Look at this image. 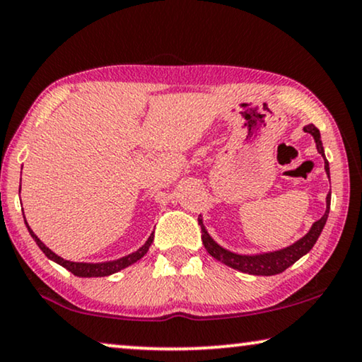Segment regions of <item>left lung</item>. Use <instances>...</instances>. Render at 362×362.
Returning <instances> with one entry per match:
<instances>
[{
  "mask_svg": "<svg viewBox=\"0 0 362 362\" xmlns=\"http://www.w3.org/2000/svg\"><path fill=\"white\" fill-rule=\"evenodd\" d=\"M303 130L310 135H313L318 153H320L325 158L323 145L320 140V130H318L313 124L305 125ZM325 171H327V175L329 177V166H328L327 158H325ZM329 201H332V192L327 196V211H325L323 217L320 220H317V222L312 225V228L308 230V233L305 235V237H302L298 242H296L291 246H287V248H284V250L272 251V253H264V255H253V256L232 253V251L225 250V248H222V246L214 242V240L211 238V235L207 233V230L204 228L202 220H199V223H201V228H202V237H201L202 243H204V246H206V250L209 251V255L214 256V258L218 261H222L223 264L230 266V268L238 269L242 272H248V274H255V276L279 274V272L286 271L289 266L294 264L298 258H302L303 255H307L308 251L313 248V245H315L318 237H320L325 223H327L328 212H329Z\"/></svg>",
  "mask_w": 362,
  "mask_h": 362,
  "instance_id": "1",
  "label": "left lung"
}]
</instances>
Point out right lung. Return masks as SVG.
<instances>
[{"instance_id": "obj_1", "label": "right lung", "mask_w": 362, "mask_h": 362, "mask_svg": "<svg viewBox=\"0 0 362 362\" xmlns=\"http://www.w3.org/2000/svg\"><path fill=\"white\" fill-rule=\"evenodd\" d=\"M25 225H28V222H25ZM28 230H29L30 237H33L35 240V243L39 245V248L44 251L47 258L52 259V261H55V263H59L60 266H64V268H66L68 271L73 272V274L80 276V277H103V276L114 274V272H117L120 269L127 268V266L134 264L135 261H139L140 258H144L145 253L150 248L151 242H153V233H151L150 238L146 240L142 248H139L137 251H134V253L124 256V258H119L116 261H104V263H75V261H66L64 258H60L59 255H55L54 251L47 248V246L37 238V235H35L33 230H30L29 225H28Z\"/></svg>"}]
</instances>
